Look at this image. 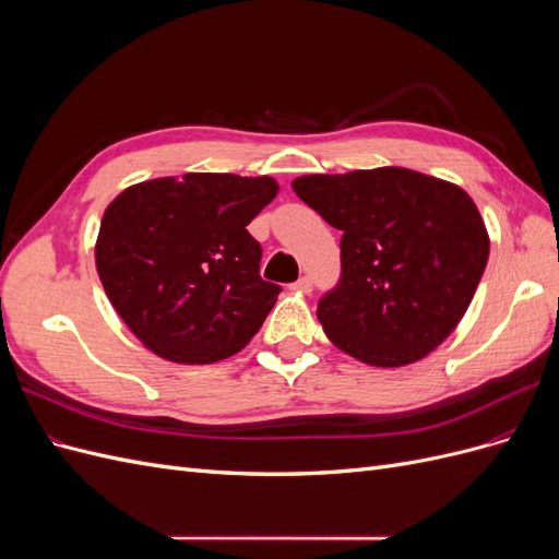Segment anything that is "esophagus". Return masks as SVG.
Instances as JSON below:
<instances>
[{
    "label": "esophagus",
    "mask_w": 559,
    "mask_h": 559,
    "mask_svg": "<svg viewBox=\"0 0 559 559\" xmlns=\"http://www.w3.org/2000/svg\"><path fill=\"white\" fill-rule=\"evenodd\" d=\"M292 289H294V292H298V294H310V292H312V277L302 275L298 282H294V284H292Z\"/></svg>",
    "instance_id": "esophagus-1"
}]
</instances>
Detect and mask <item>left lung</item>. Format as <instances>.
Segmentation results:
<instances>
[{"mask_svg":"<svg viewBox=\"0 0 559 559\" xmlns=\"http://www.w3.org/2000/svg\"><path fill=\"white\" fill-rule=\"evenodd\" d=\"M341 238V280L317 317L335 347L370 366L413 364L460 324L489 238L460 186L405 167L294 179Z\"/></svg>","mask_w":559,"mask_h":559,"instance_id":"1","label":"left lung"}]
</instances>
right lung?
<instances>
[{
    "instance_id": "obj_1",
    "label": "right lung",
    "mask_w": 559,
    "mask_h": 559,
    "mask_svg": "<svg viewBox=\"0 0 559 559\" xmlns=\"http://www.w3.org/2000/svg\"><path fill=\"white\" fill-rule=\"evenodd\" d=\"M270 177L189 173L130 186L107 207L95 263L116 312L158 357L214 364L240 352L282 292L261 277L247 226Z\"/></svg>"
}]
</instances>
